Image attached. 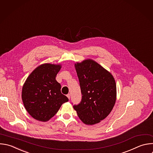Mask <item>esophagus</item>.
Here are the masks:
<instances>
[{
    "mask_svg": "<svg viewBox=\"0 0 153 153\" xmlns=\"http://www.w3.org/2000/svg\"><path fill=\"white\" fill-rule=\"evenodd\" d=\"M67 97L68 98V99H70V96H71V95H70V94H67Z\"/></svg>",
    "mask_w": 153,
    "mask_h": 153,
    "instance_id": "1",
    "label": "esophagus"
}]
</instances>
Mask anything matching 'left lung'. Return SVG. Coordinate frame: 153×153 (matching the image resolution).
I'll return each mask as SVG.
<instances>
[{"label":"left lung","mask_w":153,"mask_h":153,"mask_svg":"<svg viewBox=\"0 0 153 153\" xmlns=\"http://www.w3.org/2000/svg\"><path fill=\"white\" fill-rule=\"evenodd\" d=\"M75 67L82 95L80 103L73 108L83 123H98L108 117L115 105V79L110 73L91 59L77 63Z\"/></svg>","instance_id":"obj_1"}]
</instances>
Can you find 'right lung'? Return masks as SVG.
Returning a JSON list of instances; mask_svg holds the SVG:
<instances>
[{
  "mask_svg": "<svg viewBox=\"0 0 153 153\" xmlns=\"http://www.w3.org/2000/svg\"><path fill=\"white\" fill-rule=\"evenodd\" d=\"M60 65L45 64L27 77L22 89V100L27 112L35 120L45 122L52 118L68 98L61 92L56 80Z\"/></svg>",
  "mask_w": 153,
  "mask_h": 153,
  "instance_id": "obj_1",
  "label": "right lung"
}]
</instances>
